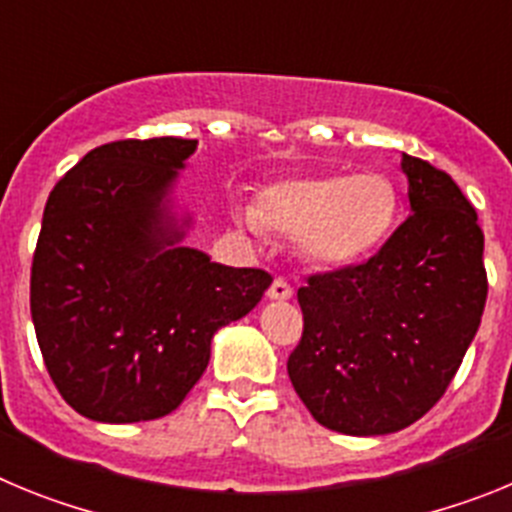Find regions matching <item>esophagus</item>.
I'll return each instance as SVG.
<instances>
[{
	"label": "esophagus",
	"mask_w": 512,
	"mask_h": 512,
	"mask_svg": "<svg viewBox=\"0 0 512 512\" xmlns=\"http://www.w3.org/2000/svg\"><path fill=\"white\" fill-rule=\"evenodd\" d=\"M266 295H269V300H289V297L295 295V289H292V284L287 282V279H282V277H277L274 279V282H271V287H269V292H266Z\"/></svg>",
	"instance_id": "34e87169"
}]
</instances>
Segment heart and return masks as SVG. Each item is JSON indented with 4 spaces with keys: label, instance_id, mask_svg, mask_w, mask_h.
<instances>
[{
    "label": "heart",
    "instance_id": "b5f03b06",
    "mask_svg": "<svg viewBox=\"0 0 512 512\" xmlns=\"http://www.w3.org/2000/svg\"><path fill=\"white\" fill-rule=\"evenodd\" d=\"M400 210L395 184L377 171L354 176H300L269 184L256 210L241 212L253 230L300 238L305 259L338 269L377 251Z\"/></svg>",
    "mask_w": 512,
    "mask_h": 512
}]
</instances>
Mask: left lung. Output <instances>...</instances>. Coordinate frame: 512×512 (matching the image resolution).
Segmentation results:
<instances>
[{"instance_id": "left-lung-1", "label": "left lung", "mask_w": 512, "mask_h": 512, "mask_svg": "<svg viewBox=\"0 0 512 512\" xmlns=\"http://www.w3.org/2000/svg\"><path fill=\"white\" fill-rule=\"evenodd\" d=\"M413 215L364 264L307 277L292 387L346 436L408 428L443 397L487 300L485 233L446 171L402 153Z\"/></svg>"}]
</instances>
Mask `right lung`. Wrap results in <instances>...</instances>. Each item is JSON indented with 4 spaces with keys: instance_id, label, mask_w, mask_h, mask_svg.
I'll return each mask as SVG.
<instances>
[{
    "instance_id": "right-lung-1",
    "label": "right lung",
    "mask_w": 512,
    "mask_h": 512,
    "mask_svg": "<svg viewBox=\"0 0 512 512\" xmlns=\"http://www.w3.org/2000/svg\"><path fill=\"white\" fill-rule=\"evenodd\" d=\"M197 140H115L58 179L30 271L45 369L99 423L164 418L210 361L212 336L259 305L264 269L179 246L164 197Z\"/></svg>"
}]
</instances>
